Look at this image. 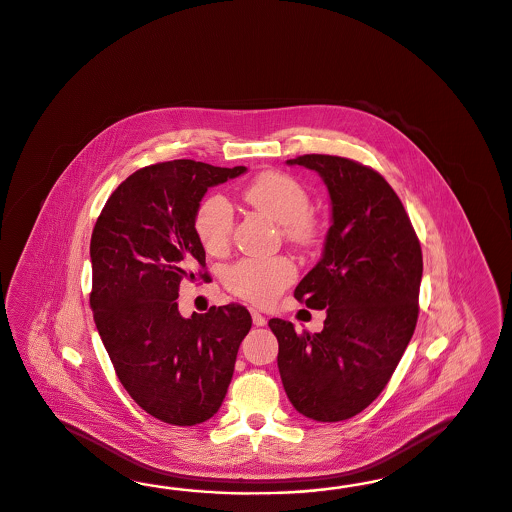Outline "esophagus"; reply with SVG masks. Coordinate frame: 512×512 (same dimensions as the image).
Here are the masks:
<instances>
[{
	"label": "esophagus",
	"mask_w": 512,
	"mask_h": 512,
	"mask_svg": "<svg viewBox=\"0 0 512 512\" xmlns=\"http://www.w3.org/2000/svg\"><path fill=\"white\" fill-rule=\"evenodd\" d=\"M251 318H253V325H257V327H265L266 318L263 314H259L257 310H251Z\"/></svg>",
	"instance_id": "1"
}]
</instances>
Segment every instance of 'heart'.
Instances as JSON below:
<instances>
[{
    "instance_id": "heart-1",
    "label": "heart",
    "mask_w": 512,
    "mask_h": 512,
    "mask_svg": "<svg viewBox=\"0 0 512 512\" xmlns=\"http://www.w3.org/2000/svg\"><path fill=\"white\" fill-rule=\"evenodd\" d=\"M244 202L280 223L293 246L308 247L318 236V223L310 213V196L295 177L265 172L242 191ZM234 227V210L221 194L202 200L194 213V232L208 253L225 251ZM295 280V266L287 259H244L229 268L227 285L234 295L253 304H270Z\"/></svg>"
}]
</instances>
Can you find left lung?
I'll use <instances>...</instances> for the list:
<instances>
[{"instance_id": "1", "label": "left lung", "mask_w": 512, "mask_h": 512, "mask_svg": "<svg viewBox=\"0 0 512 512\" xmlns=\"http://www.w3.org/2000/svg\"><path fill=\"white\" fill-rule=\"evenodd\" d=\"M318 172L331 198L323 253L295 299L327 310L321 333L270 319L283 389L302 416L342 422L382 393L418 321L422 247L388 181L331 155L287 160Z\"/></svg>"}]
</instances>
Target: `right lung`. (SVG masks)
<instances>
[{"label": "right lung", "instance_id": "add662e5", "mask_svg": "<svg viewBox=\"0 0 512 512\" xmlns=\"http://www.w3.org/2000/svg\"><path fill=\"white\" fill-rule=\"evenodd\" d=\"M246 172L187 159L141 168L109 196L92 230L96 329L128 395L160 422L196 425L217 414L251 329L244 306L183 318L176 302L181 280L206 266L194 232L204 194Z\"/></svg>", "mask_w": 512, "mask_h": 512}]
</instances>
